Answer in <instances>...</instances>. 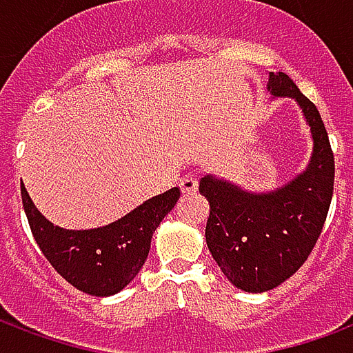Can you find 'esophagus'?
<instances>
[{"mask_svg":"<svg viewBox=\"0 0 353 353\" xmlns=\"http://www.w3.org/2000/svg\"><path fill=\"white\" fill-rule=\"evenodd\" d=\"M179 189L181 192H192L199 189V181H196V177H183L181 181H179Z\"/></svg>","mask_w":353,"mask_h":353,"instance_id":"34e87169","label":"esophagus"}]
</instances>
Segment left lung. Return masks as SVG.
<instances>
[{
	"label": "left lung",
	"mask_w": 353,
	"mask_h": 353,
	"mask_svg": "<svg viewBox=\"0 0 353 353\" xmlns=\"http://www.w3.org/2000/svg\"><path fill=\"white\" fill-rule=\"evenodd\" d=\"M270 100L291 98L310 128L312 153L303 172L270 191H250L206 174L199 191L210 202L206 244L221 272L245 293H265L308 259L333 199L334 159L318 108L285 73L268 72Z\"/></svg>",
	"instance_id": "left-lung-1"
}]
</instances>
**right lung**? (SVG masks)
I'll return each instance as SVG.
<instances>
[{"mask_svg": "<svg viewBox=\"0 0 353 353\" xmlns=\"http://www.w3.org/2000/svg\"><path fill=\"white\" fill-rule=\"evenodd\" d=\"M177 200L179 189L174 187L109 225L75 230L50 223L22 185V206L43 255L73 288L92 296L115 295L138 276L153 232Z\"/></svg>", "mask_w": 353, "mask_h": 353, "instance_id": "add662e5", "label": "right lung"}]
</instances>
